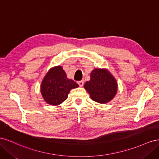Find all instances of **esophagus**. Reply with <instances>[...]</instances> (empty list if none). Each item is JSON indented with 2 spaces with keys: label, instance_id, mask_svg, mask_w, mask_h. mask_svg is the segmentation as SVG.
Here are the masks:
<instances>
[{
  "label": "esophagus",
  "instance_id": "1",
  "mask_svg": "<svg viewBox=\"0 0 159 159\" xmlns=\"http://www.w3.org/2000/svg\"><path fill=\"white\" fill-rule=\"evenodd\" d=\"M78 84H79V85L80 86V87H82V86H83L84 84V80H81V81H78Z\"/></svg>",
  "mask_w": 159,
  "mask_h": 159
}]
</instances>
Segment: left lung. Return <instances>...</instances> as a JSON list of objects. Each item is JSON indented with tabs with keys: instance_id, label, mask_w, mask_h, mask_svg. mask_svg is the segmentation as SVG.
<instances>
[{
	"instance_id": "1",
	"label": "left lung",
	"mask_w": 159,
	"mask_h": 159,
	"mask_svg": "<svg viewBox=\"0 0 159 159\" xmlns=\"http://www.w3.org/2000/svg\"><path fill=\"white\" fill-rule=\"evenodd\" d=\"M84 88L96 102L105 103L111 100L117 93L116 80L106 70L95 69L91 73V79Z\"/></svg>"
}]
</instances>
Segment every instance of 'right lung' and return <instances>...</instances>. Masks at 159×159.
Listing matches in <instances>:
<instances>
[{
    "mask_svg": "<svg viewBox=\"0 0 159 159\" xmlns=\"http://www.w3.org/2000/svg\"><path fill=\"white\" fill-rule=\"evenodd\" d=\"M78 87V84L67 78L62 67L57 66L50 70L43 80L41 93L48 103L57 105L67 99L71 89Z\"/></svg>",
    "mask_w": 159,
    "mask_h": 159,
    "instance_id": "obj_1",
    "label": "right lung"
}]
</instances>
